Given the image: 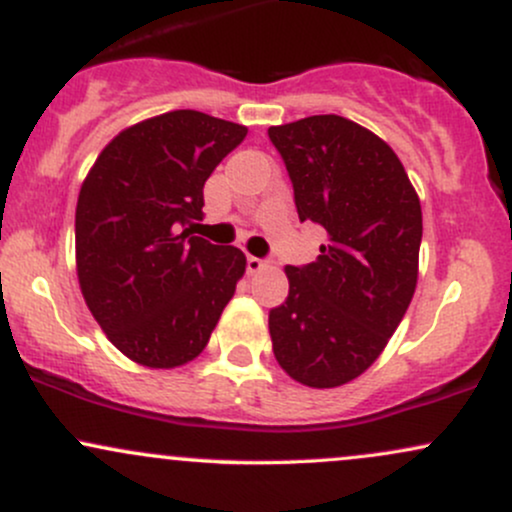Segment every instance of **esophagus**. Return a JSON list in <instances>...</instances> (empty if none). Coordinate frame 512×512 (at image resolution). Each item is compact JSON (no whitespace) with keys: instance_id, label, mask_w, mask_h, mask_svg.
<instances>
[{"instance_id":"1","label":"esophagus","mask_w":512,"mask_h":512,"mask_svg":"<svg viewBox=\"0 0 512 512\" xmlns=\"http://www.w3.org/2000/svg\"><path fill=\"white\" fill-rule=\"evenodd\" d=\"M262 269H267V262L260 260V257L248 255V272L250 274H257V272H262Z\"/></svg>"}]
</instances>
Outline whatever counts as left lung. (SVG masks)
<instances>
[{"label": "left lung", "instance_id": "obj_1", "mask_svg": "<svg viewBox=\"0 0 512 512\" xmlns=\"http://www.w3.org/2000/svg\"><path fill=\"white\" fill-rule=\"evenodd\" d=\"M301 221L327 231L320 255L286 267L289 298L269 313L279 366L296 383L339 387L373 366L419 279L421 202L390 144L342 115L269 127Z\"/></svg>", "mask_w": 512, "mask_h": 512}]
</instances>
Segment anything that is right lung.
<instances>
[{
  "label": "right lung",
  "mask_w": 512,
  "mask_h": 512,
  "mask_svg": "<svg viewBox=\"0 0 512 512\" xmlns=\"http://www.w3.org/2000/svg\"><path fill=\"white\" fill-rule=\"evenodd\" d=\"M248 127L199 110H170L98 154L76 202V276L105 337L129 361H195L236 293L248 260L192 236L204 182Z\"/></svg>",
  "instance_id": "add662e5"
}]
</instances>
